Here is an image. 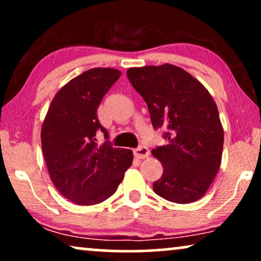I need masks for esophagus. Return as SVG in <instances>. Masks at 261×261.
Masks as SVG:
<instances>
[{"label": "esophagus", "mask_w": 261, "mask_h": 261, "mask_svg": "<svg viewBox=\"0 0 261 261\" xmlns=\"http://www.w3.org/2000/svg\"><path fill=\"white\" fill-rule=\"evenodd\" d=\"M134 155L138 159H145L149 155V149L146 146H139L138 148L134 149Z\"/></svg>", "instance_id": "esophagus-1"}]
</instances>
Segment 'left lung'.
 Wrapping results in <instances>:
<instances>
[{
	"label": "left lung",
	"instance_id": "left-lung-1",
	"mask_svg": "<svg viewBox=\"0 0 261 261\" xmlns=\"http://www.w3.org/2000/svg\"><path fill=\"white\" fill-rule=\"evenodd\" d=\"M127 76L147 103L153 127L167 129V145L152 149L164 169L153 190L173 203L196 202L215 179L222 158L215 101L201 82L171 64L130 67Z\"/></svg>",
	"mask_w": 261,
	"mask_h": 261
}]
</instances>
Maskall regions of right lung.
I'll list each match as a JSON object with an SVG mask.
<instances>
[{
    "instance_id": "right-lung-1",
    "label": "right lung",
    "mask_w": 261,
    "mask_h": 261,
    "mask_svg": "<svg viewBox=\"0 0 261 261\" xmlns=\"http://www.w3.org/2000/svg\"><path fill=\"white\" fill-rule=\"evenodd\" d=\"M121 71L95 67L66 83L53 97L41 127V148L52 183L69 201L98 204L115 194L133 162L130 149L98 145L97 108Z\"/></svg>"
}]
</instances>
